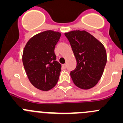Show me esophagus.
I'll use <instances>...</instances> for the list:
<instances>
[{
	"label": "esophagus",
	"instance_id": "34e87169",
	"mask_svg": "<svg viewBox=\"0 0 123 123\" xmlns=\"http://www.w3.org/2000/svg\"><path fill=\"white\" fill-rule=\"evenodd\" d=\"M62 67L63 68H66V67H67V65H66V64H62Z\"/></svg>",
	"mask_w": 123,
	"mask_h": 123
}]
</instances>
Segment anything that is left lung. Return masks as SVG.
Wrapping results in <instances>:
<instances>
[{"label":"left lung","instance_id":"obj_1","mask_svg":"<svg viewBox=\"0 0 123 123\" xmlns=\"http://www.w3.org/2000/svg\"><path fill=\"white\" fill-rule=\"evenodd\" d=\"M77 60V67L70 76L77 87L83 89L93 88L100 80L107 63L104 46L85 31L65 33Z\"/></svg>","mask_w":123,"mask_h":123}]
</instances>
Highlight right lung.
Returning <instances> with one entry per match:
<instances>
[{
    "label": "right lung",
    "mask_w": 123,
    "mask_h": 123,
    "mask_svg": "<svg viewBox=\"0 0 123 123\" xmlns=\"http://www.w3.org/2000/svg\"><path fill=\"white\" fill-rule=\"evenodd\" d=\"M60 32L46 31L34 35L27 42L23 54V63L30 82L36 88L48 91L59 80L61 64L56 61L55 46Z\"/></svg>",
    "instance_id": "add662e5"
}]
</instances>
